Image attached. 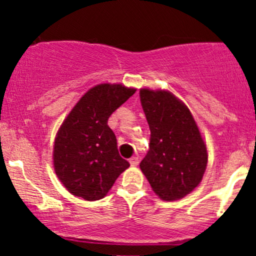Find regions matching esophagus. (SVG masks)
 <instances>
[{
	"instance_id": "obj_1",
	"label": "esophagus",
	"mask_w": 256,
	"mask_h": 256,
	"mask_svg": "<svg viewBox=\"0 0 256 256\" xmlns=\"http://www.w3.org/2000/svg\"><path fill=\"white\" fill-rule=\"evenodd\" d=\"M130 164H131V166H137L138 164H140V158H138L137 156L131 158H130Z\"/></svg>"
}]
</instances>
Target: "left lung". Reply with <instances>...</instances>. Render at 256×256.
Returning a JSON list of instances; mask_svg holds the SVG:
<instances>
[{"mask_svg":"<svg viewBox=\"0 0 256 256\" xmlns=\"http://www.w3.org/2000/svg\"><path fill=\"white\" fill-rule=\"evenodd\" d=\"M140 98L150 128L140 170L160 198H184L200 184L207 166V148L198 125L171 92L142 89Z\"/></svg>","mask_w":256,"mask_h":256,"instance_id":"1","label":"left lung"}]
</instances>
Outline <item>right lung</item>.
I'll return each instance as SVG.
<instances>
[{
  "label": "right lung",
  "mask_w": 256,
  "mask_h": 256,
  "mask_svg": "<svg viewBox=\"0 0 256 256\" xmlns=\"http://www.w3.org/2000/svg\"><path fill=\"white\" fill-rule=\"evenodd\" d=\"M122 84H100L78 101L61 125L54 146L55 173L72 195L102 198L130 166L119 155L108 119L134 94Z\"/></svg>",
  "instance_id": "1"
}]
</instances>
